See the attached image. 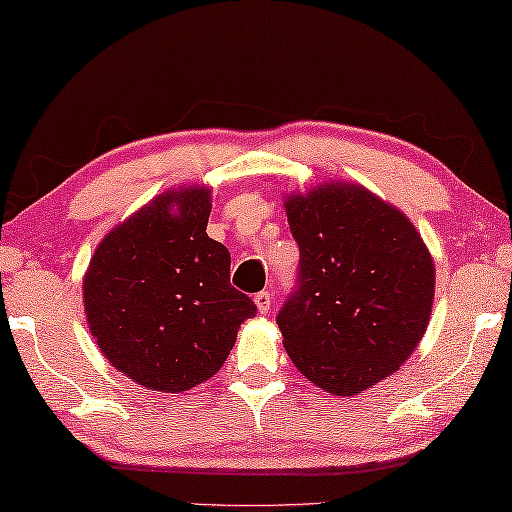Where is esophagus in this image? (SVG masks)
I'll return each mask as SVG.
<instances>
[{
  "instance_id": "obj_1",
  "label": "esophagus",
  "mask_w": 512,
  "mask_h": 512,
  "mask_svg": "<svg viewBox=\"0 0 512 512\" xmlns=\"http://www.w3.org/2000/svg\"><path fill=\"white\" fill-rule=\"evenodd\" d=\"M254 301H256V306H258V313H263V315L272 308V297H270V292H267V290L258 292V295L254 297Z\"/></svg>"
}]
</instances>
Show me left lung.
<instances>
[{"instance_id":"left-lung-1","label":"left lung","mask_w":512,"mask_h":512,"mask_svg":"<svg viewBox=\"0 0 512 512\" xmlns=\"http://www.w3.org/2000/svg\"><path fill=\"white\" fill-rule=\"evenodd\" d=\"M299 245L295 290L276 315L308 381L351 397L413 354L431 317L435 270L404 213L354 183L286 201Z\"/></svg>"}]
</instances>
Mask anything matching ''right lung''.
I'll return each mask as SVG.
<instances>
[{
  "instance_id": "obj_1",
  "label": "right lung",
  "mask_w": 512,
  "mask_h": 512,
  "mask_svg": "<svg viewBox=\"0 0 512 512\" xmlns=\"http://www.w3.org/2000/svg\"><path fill=\"white\" fill-rule=\"evenodd\" d=\"M211 190L165 192L102 240L83 279L88 326L142 388L181 392L220 370L256 304L208 238Z\"/></svg>"
}]
</instances>
